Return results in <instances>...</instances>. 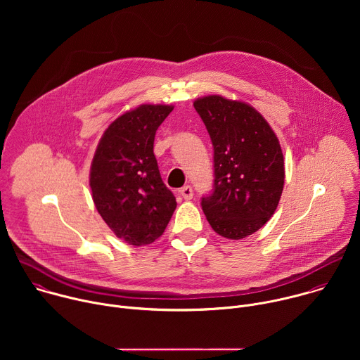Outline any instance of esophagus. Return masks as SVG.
<instances>
[{"label":"esophagus","instance_id":"obj_1","mask_svg":"<svg viewBox=\"0 0 360 360\" xmlns=\"http://www.w3.org/2000/svg\"><path fill=\"white\" fill-rule=\"evenodd\" d=\"M179 193L182 195V198H184L185 200H191V199L193 198V189H192V186H189V185L181 188V189H179Z\"/></svg>","mask_w":360,"mask_h":360}]
</instances>
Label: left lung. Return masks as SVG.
I'll use <instances>...</instances> for the list:
<instances>
[{
    "label": "left lung",
    "instance_id": "1",
    "mask_svg": "<svg viewBox=\"0 0 360 360\" xmlns=\"http://www.w3.org/2000/svg\"><path fill=\"white\" fill-rule=\"evenodd\" d=\"M193 107L214 145V191L202 198V211L218 235L246 238L278 208L285 184L279 139L246 102L208 95Z\"/></svg>",
    "mask_w": 360,
    "mask_h": 360
}]
</instances>
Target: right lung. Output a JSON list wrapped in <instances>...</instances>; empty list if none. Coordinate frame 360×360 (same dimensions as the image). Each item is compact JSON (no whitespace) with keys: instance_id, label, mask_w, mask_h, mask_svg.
Returning a JSON list of instances; mask_svg holds the SVG:
<instances>
[{"instance_id":"right-lung-1","label":"right lung","mask_w":360,"mask_h":360,"mask_svg":"<svg viewBox=\"0 0 360 360\" xmlns=\"http://www.w3.org/2000/svg\"><path fill=\"white\" fill-rule=\"evenodd\" d=\"M172 110L142 104L120 115L99 139L91 164L89 186L98 214L134 246L158 239L176 208L153 155L155 132Z\"/></svg>"}]
</instances>
